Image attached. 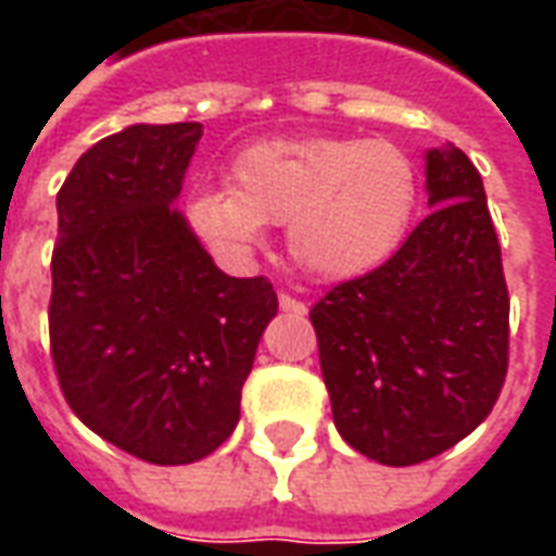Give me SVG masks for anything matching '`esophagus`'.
<instances>
[{
	"label": "esophagus",
	"mask_w": 556,
	"mask_h": 556,
	"mask_svg": "<svg viewBox=\"0 0 556 556\" xmlns=\"http://www.w3.org/2000/svg\"><path fill=\"white\" fill-rule=\"evenodd\" d=\"M279 309L289 315H306V303L291 298V294H279Z\"/></svg>",
	"instance_id": "esophagus-1"
}]
</instances>
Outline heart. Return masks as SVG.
Here are the masks:
<instances>
[{
    "mask_svg": "<svg viewBox=\"0 0 556 556\" xmlns=\"http://www.w3.org/2000/svg\"><path fill=\"white\" fill-rule=\"evenodd\" d=\"M417 207V175L384 139H267L231 160V187H199L187 199L195 235L223 258L243 262L286 223L294 265L321 282L361 277L405 238Z\"/></svg>",
    "mask_w": 556,
    "mask_h": 556,
    "instance_id": "obj_1",
    "label": "heart"
}]
</instances>
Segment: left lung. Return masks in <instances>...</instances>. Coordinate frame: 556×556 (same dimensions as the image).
Here are the masks:
<instances>
[{"label": "left lung", "instance_id": "1", "mask_svg": "<svg viewBox=\"0 0 556 556\" xmlns=\"http://www.w3.org/2000/svg\"><path fill=\"white\" fill-rule=\"evenodd\" d=\"M431 214L366 277L315 303L339 434L378 465L441 455L489 417L509 354V294L485 187L462 148L426 151Z\"/></svg>", "mask_w": 556, "mask_h": 556}]
</instances>
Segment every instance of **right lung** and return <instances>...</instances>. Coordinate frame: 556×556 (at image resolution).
<instances>
[{"label": "right lung", "mask_w": 556, "mask_h": 556, "mask_svg": "<svg viewBox=\"0 0 556 556\" xmlns=\"http://www.w3.org/2000/svg\"><path fill=\"white\" fill-rule=\"evenodd\" d=\"M199 122L130 125L91 146L55 195L50 342L67 405L151 465L214 453L241 417L265 277L223 274L175 207Z\"/></svg>", "instance_id": "add662e5"}]
</instances>
